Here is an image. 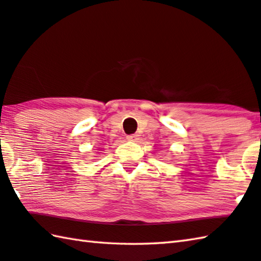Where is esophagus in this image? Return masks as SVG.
I'll use <instances>...</instances> for the list:
<instances>
[{
    "label": "esophagus",
    "mask_w": 261,
    "mask_h": 261,
    "mask_svg": "<svg viewBox=\"0 0 261 261\" xmlns=\"http://www.w3.org/2000/svg\"><path fill=\"white\" fill-rule=\"evenodd\" d=\"M126 139L130 140V141H138L139 136L138 135H130V136L126 137Z\"/></svg>",
    "instance_id": "esophagus-1"
}]
</instances>
